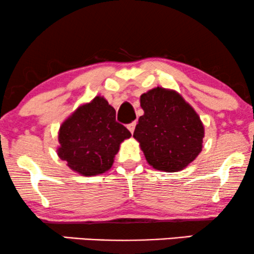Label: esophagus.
Here are the masks:
<instances>
[{
    "instance_id": "1",
    "label": "esophagus",
    "mask_w": 254,
    "mask_h": 254,
    "mask_svg": "<svg viewBox=\"0 0 254 254\" xmlns=\"http://www.w3.org/2000/svg\"><path fill=\"white\" fill-rule=\"evenodd\" d=\"M135 126H136L135 122H132V124H129V125H128V126H127L128 130H129V132L133 134V133H134V129H135Z\"/></svg>"
}]
</instances>
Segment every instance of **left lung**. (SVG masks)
Masks as SVG:
<instances>
[{"label":"left lung","instance_id":"1","mask_svg":"<svg viewBox=\"0 0 254 254\" xmlns=\"http://www.w3.org/2000/svg\"><path fill=\"white\" fill-rule=\"evenodd\" d=\"M143 115L133 137L147 162L161 172L185 170L202 151L205 127L177 90L155 87L140 96Z\"/></svg>","mask_w":254,"mask_h":254}]
</instances>
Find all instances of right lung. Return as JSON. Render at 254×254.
<instances>
[{"instance_id": "obj_1", "label": "right lung", "mask_w": 254, "mask_h": 254, "mask_svg": "<svg viewBox=\"0 0 254 254\" xmlns=\"http://www.w3.org/2000/svg\"><path fill=\"white\" fill-rule=\"evenodd\" d=\"M59 158L83 177L111 170L120 145L132 136L115 121V109L103 96L77 107L59 128Z\"/></svg>"}]
</instances>
